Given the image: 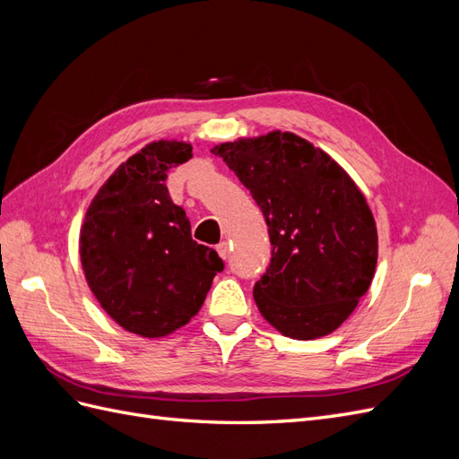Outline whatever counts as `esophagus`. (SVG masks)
Returning a JSON list of instances; mask_svg holds the SVG:
<instances>
[{"label":"esophagus","instance_id":"esophagus-1","mask_svg":"<svg viewBox=\"0 0 459 459\" xmlns=\"http://www.w3.org/2000/svg\"><path fill=\"white\" fill-rule=\"evenodd\" d=\"M216 251H218V255L221 256V258H228L230 256V245L226 243V241H221L218 247H216Z\"/></svg>","mask_w":459,"mask_h":459}]
</instances>
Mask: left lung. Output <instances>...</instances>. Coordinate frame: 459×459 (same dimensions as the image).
Returning a JSON list of instances; mask_svg holds the SVG:
<instances>
[{"mask_svg": "<svg viewBox=\"0 0 459 459\" xmlns=\"http://www.w3.org/2000/svg\"><path fill=\"white\" fill-rule=\"evenodd\" d=\"M266 218L272 264L255 302L285 337L312 341L344 324L371 285L377 226L354 179L324 149L273 130L211 149Z\"/></svg>", "mask_w": 459, "mask_h": 459, "instance_id": "left-lung-1", "label": "left lung"}]
</instances>
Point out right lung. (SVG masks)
Here are the masks:
<instances>
[{"mask_svg":"<svg viewBox=\"0 0 459 459\" xmlns=\"http://www.w3.org/2000/svg\"><path fill=\"white\" fill-rule=\"evenodd\" d=\"M193 157L187 142H151L108 176L80 228V262L101 308L143 339H162L195 316L224 270L191 238L166 174Z\"/></svg>","mask_w":459,"mask_h":459,"instance_id":"obj_1","label":"right lung"}]
</instances>
